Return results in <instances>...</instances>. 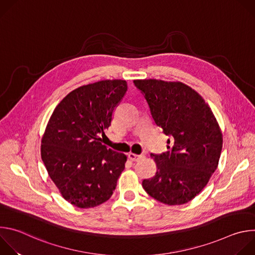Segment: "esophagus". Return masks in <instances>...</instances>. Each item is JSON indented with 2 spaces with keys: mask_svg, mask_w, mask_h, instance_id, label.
<instances>
[{
  "mask_svg": "<svg viewBox=\"0 0 255 255\" xmlns=\"http://www.w3.org/2000/svg\"><path fill=\"white\" fill-rule=\"evenodd\" d=\"M128 157H129V159L132 160V161H138V160H140L141 158H143L144 155H138V154H135V153L130 152V153L128 154Z\"/></svg>",
  "mask_w": 255,
  "mask_h": 255,
  "instance_id": "34e87169",
  "label": "esophagus"
}]
</instances>
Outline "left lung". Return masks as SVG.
Returning <instances> with one entry per match:
<instances>
[{
	"label": "left lung",
	"mask_w": 255,
	"mask_h": 255,
	"mask_svg": "<svg viewBox=\"0 0 255 255\" xmlns=\"http://www.w3.org/2000/svg\"><path fill=\"white\" fill-rule=\"evenodd\" d=\"M151 116L167 139L168 151L151 153L157 171L142 187L163 204L183 205L208 184L219 162L223 138L213 112L204 99L180 82L136 80Z\"/></svg>",
	"instance_id": "1"
}]
</instances>
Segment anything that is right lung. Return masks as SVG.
Returning a JSON list of instances; mask_svg holds the SVG:
<instances>
[{"instance_id": "1", "label": "right lung", "mask_w": 255, "mask_h": 255, "mask_svg": "<svg viewBox=\"0 0 255 255\" xmlns=\"http://www.w3.org/2000/svg\"><path fill=\"white\" fill-rule=\"evenodd\" d=\"M127 91L122 80L80 87L56 106L41 141V158L61 196L79 208L108 201L127 156L102 144L114 110Z\"/></svg>"}]
</instances>
